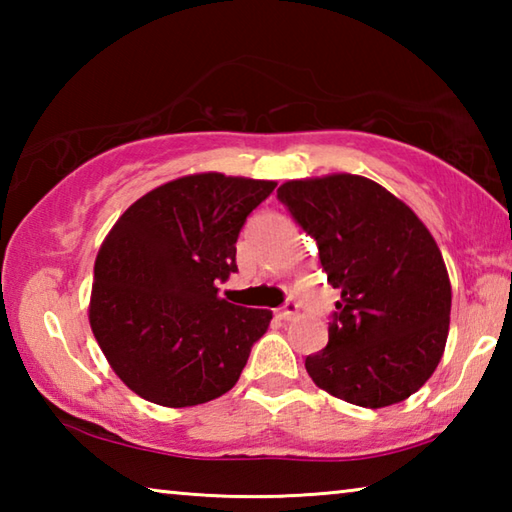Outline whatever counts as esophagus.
Segmentation results:
<instances>
[{
	"mask_svg": "<svg viewBox=\"0 0 512 512\" xmlns=\"http://www.w3.org/2000/svg\"><path fill=\"white\" fill-rule=\"evenodd\" d=\"M298 316V302H287L280 311H277V318L280 320H293Z\"/></svg>",
	"mask_w": 512,
	"mask_h": 512,
	"instance_id": "1",
	"label": "esophagus"
}]
</instances>
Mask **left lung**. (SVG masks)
<instances>
[{"instance_id": "8db88e82", "label": "left lung", "mask_w": 512, "mask_h": 512, "mask_svg": "<svg viewBox=\"0 0 512 512\" xmlns=\"http://www.w3.org/2000/svg\"><path fill=\"white\" fill-rule=\"evenodd\" d=\"M316 239L327 282L341 291L327 348L305 359L318 388L381 409L424 386L445 352L452 284L415 212L352 173L289 180L277 189Z\"/></svg>"}]
</instances>
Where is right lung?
<instances>
[{
  "mask_svg": "<svg viewBox=\"0 0 512 512\" xmlns=\"http://www.w3.org/2000/svg\"><path fill=\"white\" fill-rule=\"evenodd\" d=\"M277 183L194 173L144 194L94 262L90 327L117 377L171 409L228 393L273 314L219 298L246 216Z\"/></svg>",
  "mask_w": 512,
  "mask_h": 512,
  "instance_id": "right-lung-1",
  "label": "right lung"
}]
</instances>
